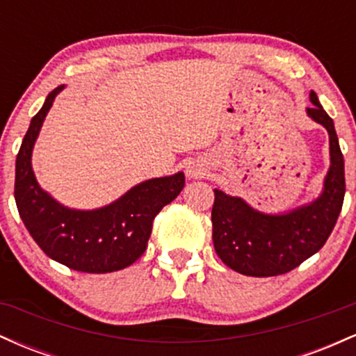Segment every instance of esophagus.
I'll use <instances>...</instances> for the list:
<instances>
[{
    "label": "esophagus",
    "mask_w": 356,
    "mask_h": 356,
    "mask_svg": "<svg viewBox=\"0 0 356 356\" xmlns=\"http://www.w3.org/2000/svg\"><path fill=\"white\" fill-rule=\"evenodd\" d=\"M187 175H189V177H201V175H204V169L197 165H191L187 167Z\"/></svg>",
    "instance_id": "esophagus-1"
}]
</instances>
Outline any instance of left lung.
Here are the masks:
<instances>
[{"instance_id": "1", "label": "left lung", "mask_w": 356, "mask_h": 356, "mask_svg": "<svg viewBox=\"0 0 356 356\" xmlns=\"http://www.w3.org/2000/svg\"><path fill=\"white\" fill-rule=\"evenodd\" d=\"M309 100L313 107L306 112L328 130L332 157L325 189L316 201L288 214L268 216L249 207L243 199L214 189L211 214L214 249L226 266L241 275L268 277L298 268L320 251L340 216L345 197V162L337 130L313 90Z\"/></svg>"}]
</instances>
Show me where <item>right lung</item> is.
I'll return each instance as SVG.
<instances>
[{"label": "right lung", "instance_id": "right-lung-1", "mask_svg": "<svg viewBox=\"0 0 356 356\" xmlns=\"http://www.w3.org/2000/svg\"><path fill=\"white\" fill-rule=\"evenodd\" d=\"M63 87L48 93L42 110L31 118L16 155V207L31 238L48 257L81 273L118 271L144 254L155 216L181 194L186 177L179 172L150 179L95 211L68 209L56 202L36 182L31 150L56 93Z\"/></svg>", "mask_w": 356, "mask_h": 356}]
</instances>
